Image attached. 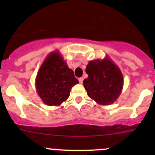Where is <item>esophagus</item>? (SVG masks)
I'll use <instances>...</instances> for the list:
<instances>
[{
	"label": "esophagus",
	"instance_id": "esophagus-1",
	"mask_svg": "<svg viewBox=\"0 0 155 155\" xmlns=\"http://www.w3.org/2000/svg\"><path fill=\"white\" fill-rule=\"evenodd\" d=\"M79 83L82 84V82H83V78H82V77L79 78Z\"/></svg>",
	"mask_w": 155,
	"mask_h": 155
}]
</instances>
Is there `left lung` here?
<instances>
[{
    "instance_id": "left-lung-1",
    "label": "left lung",
    "mask_w": 155,
    "mask_h": 155,
    "mask_svg": "<svg viewBox=\"0 0 155 155\" xmlns=\"http://www.w3.org/2000/svg\"><path fill=\"white\" fill-rule=\"evenodd\" d=\"M85 72L88 77L84 79L83 84L89 97L105 106L118 99L124 85L123 75L108 56L89 61Z\"/></svg>"
}]
</instances>
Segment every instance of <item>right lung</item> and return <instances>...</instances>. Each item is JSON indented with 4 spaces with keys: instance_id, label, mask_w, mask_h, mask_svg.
<instances>
[{
    "instance_id": "1",
    "label": "right lung",
    "mask_w": 155,
    "mask_h": 155,
    "mask_svg": "<svg viewBox=\"0 0 155 155\" xmlns=\"http://www.w3.org/2000/svg\"><path fill=\"white\" fill-rule=\"evenodd\" d=\"M79 83L59 51L50 53L40 66L35 80L36 90L48 106H59L70 96L71 88Z\"/></svg>"
}]
</instances>
